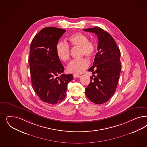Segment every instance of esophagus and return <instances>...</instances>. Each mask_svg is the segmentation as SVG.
<instances>
[{
	"instance_id": "1",
	"label": "esophagus",
	"mask_w": 147,
	"mask_h": 147,
	"mask_svg": "<svg viewBox=\"0 0 147 147\" xmlns=\"http://www.w3.org/2000/svg\"><path fill=\"white\" fill-rule=\"evenodd\" d=\"M73 77H74V78H76L80 77V75H78V74H73Z\"/></svg>"
}]
</instances>
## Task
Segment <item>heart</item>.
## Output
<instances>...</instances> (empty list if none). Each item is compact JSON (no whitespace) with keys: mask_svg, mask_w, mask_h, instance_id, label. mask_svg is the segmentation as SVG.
<instances>
[{"mask_svg":"<svg viewBox=\"0 0 147 147\" xmlns=\"http://www.w3.org/2000/svg\"><path fill=\"white\" fill-rule=\"evenodd\" d=\"M69 44L74 47H80V55L81 57L86 56L92 58L95 56L97 45L94 41L89 40L88 37L84 33L76 32L68 37ZM56 51L58 57L63 62H66L70 58V48L68 45L63 42L57 43ZM89 61L82 57L72 60L67 66V70L69 72L80 74L88 67Z\"/></svg>","mask_w":147,"mask_h":147,"instance_id":"b5f03b06","label":"heart"}]
</instances>
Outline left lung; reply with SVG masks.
Masks as SVG:
<instances>
[{"label": "left lung", "instance_id": "8db88e82", "mask_svg": "<svg viewBox=\"0 0 147 147\" xmlns=\"http://www.w3.org/2000/svg\"><path fill=\"white\" fill-rule=\"evenodd\" d=\"M84 31L95 33L98 40L93 66L88 70L94 77L85 88V95L95 104H103L113 96L118 84L122 68L121 52L113 37L102 28L96 27Z\"/></svg>", "mask_w": 147, "mask_h": 147}]
</instances>
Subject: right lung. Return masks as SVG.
<instances>
[{"label": "right lung", "mask_w": 147, "mask_h": 147, "mask_svg": "<svg viewBox=\"0 0 147 147\" xmlns=\"http://www.w3.org/2000/svg\"><path fill=\"white\" fill-rule=\"evenodd\" d=\"M66 30L45 28L33 38L30 47L28 63L31 83L39 98L50 104L59 103L65 98L67 84L72 74H62L64 67L57 56L56 47ZM61 74L60 77H57Z\"/></svg>", "instance_id": "obj_1"}]
</instances>
